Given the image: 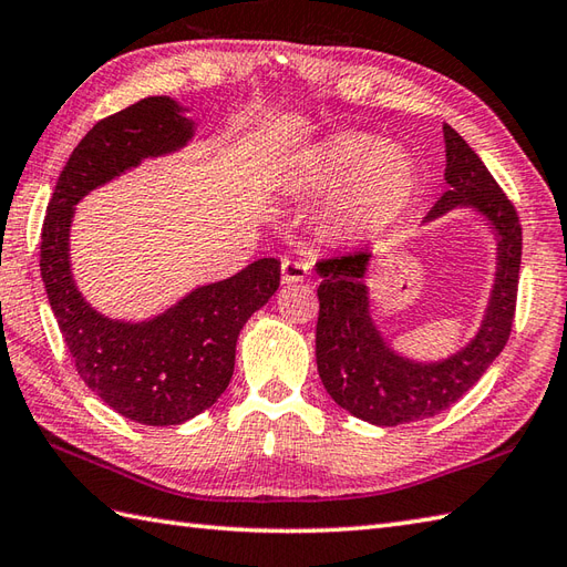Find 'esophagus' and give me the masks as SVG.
Returning <instances> with one entry per match:
<instances>
[{
  "instance_id": "34e87169",
  "label": "esophagus",
  "mask_w": 567,
  "mask_h": 567,
  "mask_svg": "<svg viewBox=\"0 0 567 567\" xmlns=\"http://www.w3.org/2000/svg\"><path fill=\"white\" fill-rule=\"evenodd\" d=\"M309 262L299 260V258H285L282 260V282L292 285V282H301L309 275Z\"/></svg>"
}]
</instances>
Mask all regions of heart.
<instances>
[{"mask_svg": "<svg viewBox=\"0 0 567 567\" xmlns=\"http://www.w3.org/2000/svg\"><path fill=\"white\" fill-rule=\"evenodd\" d=\"M299 190L326 197V224L340 239H364L396 221L420 188L413 154L372 135L343 133L299 159Z\"/></svg>", "mask_w": 567, "mask_h": 567, "instance_id": "heart-1", "label": "heart"}]
</instances>
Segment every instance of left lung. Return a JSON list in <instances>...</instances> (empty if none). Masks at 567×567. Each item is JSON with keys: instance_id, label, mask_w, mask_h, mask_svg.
<instances>
[{"instance_id": "8db88e82", "label": "left lung", "mask_w": 567, "mask_h": 567, "mask_svg": "<svg viewBox=\"0 0 567 567\" xmlns=\"http://www.w3.org/2000/svg\"><path fill=\"white\" fill-rule=\"evenodd\" d=\"M450 183L427 219L456 205H473L493 221L499 234L497 280L483 328L473 343L452 360L415 364L393 354L370 319L362 282L370 251H350L316 260L321 275L319 321H316V364L331 399L354 417L372 425L396 427L437 415L476 384L503 352L517 309L522 224L515 205L464 137L444 125Z\"/></svg>"}]
</instances>
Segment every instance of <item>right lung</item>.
Returning a JSON list of instances; mask_svg holds the SVG:
<instances>
[{
    "instance_id": "obj_1",
    "label": "right lung",
    "mask_w": 567,
    "mask_h": 567,
    "mask_svg": "<svg viewBox=\"0 0 567 567\" xmlns=\"http://www.w3.org/2000/svg\"><path fill=\"white\" fill-rule=\"evenodd\" d=\"M193 123L166 96L142 99L103 117L76 144L48 203L41 275L52 313L96 396L142 425H181L213 405L234 374L236 338L280 287V262L260 258L234 278L195 289L147 323L109 321L76 292L70 272L74 205L144 156L186 144Z\"/></svg>"
}]
</instances>
